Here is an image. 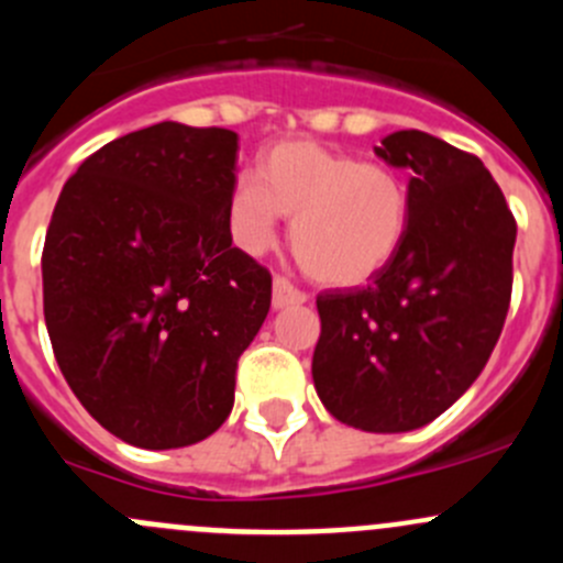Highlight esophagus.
Segmentation results:
<instances>
[{
    "label": "esophagus",
    "mask_w": 563,
    "mask_h": 563,
    "mask_svg": "<svg viewBox=\"0 0 563 563\" xmlns=\"http://www.w3.org/2000/svg\"><path fill=\"white\" fill-rule=\"evenodd\" d=\"M305 299L308 297L299 288H294L286 277H275V283H272V308H294V305H302Z\"/></svg>",
    "instance_id": "34e87169"
}]
</instances>
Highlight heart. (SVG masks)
Segmentation results:
<instances>
[{
	"label": "heart",
	"instance_id": "heart-1",
	"mask_svg": "<svg viewBox=\"0 0 563 563\" xmlns=\"http://www.w3.org/2000/svg\"><path fill=\"white\" fill-rule=\"evenodd\" d=\"M236 236L250 253L275 242L277 218H294L291 250L323 286H360L384 269L408 231V190L376 163L316 141L275 144L255 176L231 192Z\"/></svg>",
	"mask_w": 563,
	"mask_h": 563
}]
</instances>
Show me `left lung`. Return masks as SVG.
<instances>
[{"mask_svg": "<svg viewBox=\"0 0 563 563\" xmlns=\"http://www.w3.org/2000/svg\"><path fill=\"white\" fill-rule=\"evenodd\" d=\"M376 155L408 168V231L365 288L316 299L313 384L338 422L406 433L433 422L490 360L512 297L518 225L479 157L422 130Z\"/></svg>", "mask_w": 563, "mask_h": 563, "instance_id": "1", "label": "left lung"}]
</instances>
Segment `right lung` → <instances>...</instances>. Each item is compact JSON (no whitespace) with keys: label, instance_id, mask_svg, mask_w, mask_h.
Returning a JSON list of instances; mask_svg holds the SVG:
<instances>
[{"label":"right lung","instance_id":"obj_1","mask_svg":"<svg viewBox=\"0 0 563 563\" xmlns=\"http://www.w3.org/2000/svg\"><path fill=\"white\" fill-rule=\"evenodd\" d=\"M240 135L161 122L65 181L43 247L56 365L100 424L141 450L212 435L236 362L269 313L272 275L231 245Z\"/></svg>","mask_w":563,"mask_h":563}]
</instances>
